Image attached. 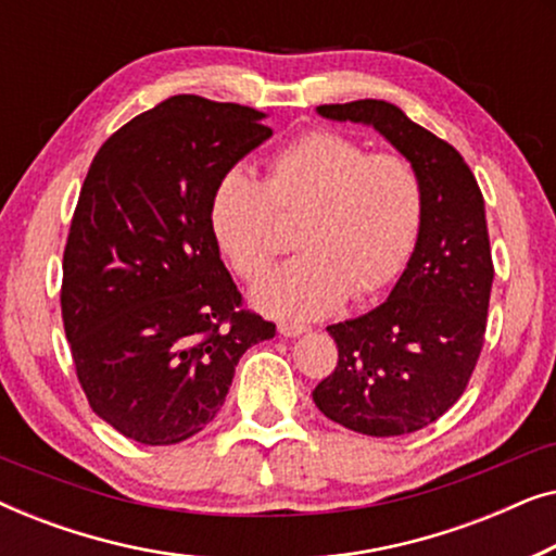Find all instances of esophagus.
Wrapping results in <instances>:
<instances>
[{"mask_svg": "<svg viewBox=\"0 0 556 556\" xmlns=\"http://www.w3.org/2000/svg\"><path fill=\"white\" fill-rule=\"evenodd\" d=\"M278 331L283 333V337H301V333L308 331V326L303 324H288V321H280L278 324Z\"/></svg>", "mask_w": 556, "mask_h": 556, "instance_id": "1", "label": "esophagus"}]
</instances>
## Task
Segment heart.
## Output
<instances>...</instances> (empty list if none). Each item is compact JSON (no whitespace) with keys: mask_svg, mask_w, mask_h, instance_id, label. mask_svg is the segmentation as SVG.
Instances as JSON below:
<instances>
[{"mask_svg":"<svg viewBox=\"0 0 556 556\" xmlns=\"http://www.w3.org/2000/svg\"><path fill=\"white\" fill-rule=\"evenodd\" d=\"M299 219L303 253L265 280L255 303L280 318L324 316L369 299L407 268L425 219L420 174L400 154H371L337 131H308L265 159L263 181L230 169L207 204L212 238L230 268L257 283L283 248L278 218Z\"/></svg>","mask_w":556,"mask_h":556,"instance_id":"heart-1","label":"heart"}]
</instances>
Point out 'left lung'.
<instances>
[{
	"label": "left lung",
	"instance_id": "obj_1",
	"mask_svg": "<svg viewBox=\"0 0 556 556\" xmlns=\"http://www.w3.org/2000/svg\"><path fill=\"white\" fill-rule=\"evenodd\" d=\"M324 118L375 126L420 174V240L390 299L331 324L337 369L314 390L329 420L371 438L428 428L466 392L483 349L493 261L483 194L451 143L387 101L331 103Z\"/></svg>",
	"mask_w": 556,
	"mask_h": 556
}]
</instances>
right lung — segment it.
Returning <instances> with one entry per match:
<instances>
[{"label": "right lung", "mask_w": 556, "mask_h": 556, "mask_svg": "<svg viewBox=\"0 0 556 556\" xmlns=\"http://www.w3.org/2000/svg\"><path fill=\"white\" fill-rule=\"evenodd\" d=\"M265 113L172 96L121 126L83 181L63 253L65 337L93 413L143 445L215 420L240 356L276 337L212 238L215 181L270 139Z\"/></svg>", "instance_id": "1"}]
</instances>
